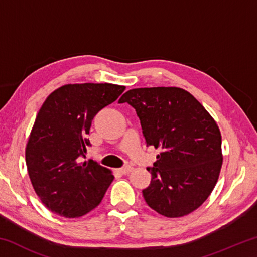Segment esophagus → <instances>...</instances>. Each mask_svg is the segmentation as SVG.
Instances as JSON below:
<instances>
[{
    "label": "esophagus",
    "instance_id": "1",
    "mask_svg": "<svg viewBox=\"0 0 257 257\" xmlns=\"http://www.w3.org/2000/svg\"><path fill=\"white\" fill-rule=\"evenodd\" d=\"M133 171V168L129 167V165H127V167H123V168H120L118 172L121 173V175H127V173L132 172Z\"/></svg>",
    "mask_w": 257,
    "mask_h": 257
}]
</instances>
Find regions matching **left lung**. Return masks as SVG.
Segmentation results:
<instances>
[{
  "label": "left lung",
  "mask_w": 257,
  "mask_h": 257,
  "mask_svg": "<svg viewBox=\"0 0 257 257\" xmlns=\"http://www.w3.org/2000/svg\"><path fill=\"white\" fill-rule=\"evenodd\" d=\"M130 104L141 120L147 146L162 150L143 190L151 208L181 217L202 205L214 189L222 167L221 133L193 95L178 87L135 88L119 103Z\"/></svg>",
  "instance_id": "1"
}]
</instances>
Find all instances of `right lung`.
<instances>
[{
    "label": "right lung",
    "mask_w": 257,
    "mask_h": 257,
    "mask_svg": "<svg viewBox=\"0 0 257 257\" xmlns=\"http://www.w3.org/2000/svg\"><path fill=\"white\" fill-rule=\"evenodd\" d=\"M124 86L68 84L51 93L37 113L26 146L35 193L51 212L80 217L94 210L114 179L94 161L79 163L90 145L92 120L118 98Z\"/></svg>",
    "instance_id": "right-lung-1"
}]
</instances>
